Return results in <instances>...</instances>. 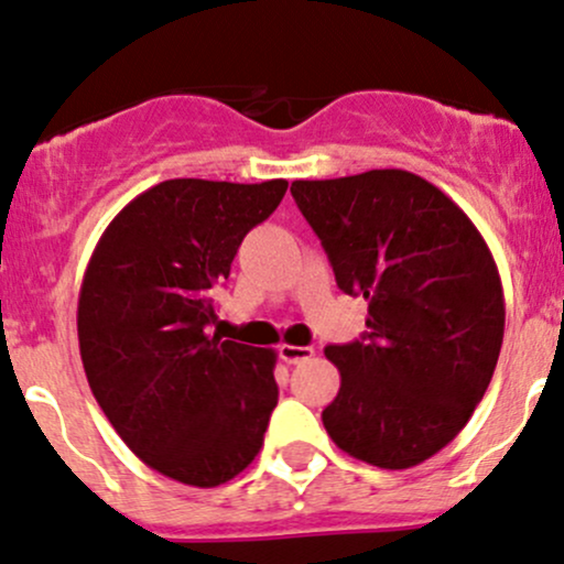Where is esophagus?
<instances>
[{"instance_id":"esophagus-1","label":"esophagus","mask_w":564,"mask_h":564,"mask_svg":"<svg viewBox=\"0 0 564 564\" xmlns=\"http://www.w3.org/2000/svg\"><path fill=\"white\" fill-rule=\"evenodd\" d=\"M308 357H314V349H308V346H293V344L280 346V359L288 365H299Z\"/></svg>"}]
</instances>
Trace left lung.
Masks as SVG:
<instances>
[{
	"label": "left lung",
	"instance_id": "1",
	"mask_svg": "<svg viewBox=\"0 0 564 564\" xmlns=\"http://www.w3.org/2000/svg\"><path fill=\"white\" fill-rule=\"evenodd\" d=\"M338 288L367 301L362 340L327 346L335 445L378 469L419 466L458 436L503 344V288L482 234L408 170L293 181Z\"/></svg>",
	"mask_w": 564,
	"mask_h": 564
}]
</instances>
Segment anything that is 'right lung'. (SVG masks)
Instances as JSON below:
<instances>
[{
    "label": "right lung",
    "instance_id": "1",
    "mask_svg": "<svg viewBox=\"0 0 564 564\" xmlns=\"http://www.w3.org/2000/svg\"><path fill=\"white\" fill-rule=\"evenodd\" d=\"M288 181L173 178L106 226L79 290L87 383L124 445L175 482L218 487L252 464L280 400L274 349L207 335L213 284Z\"/></svg>",
    "mask_w": 564,
    "mask_h": 564
}]
</instances>
